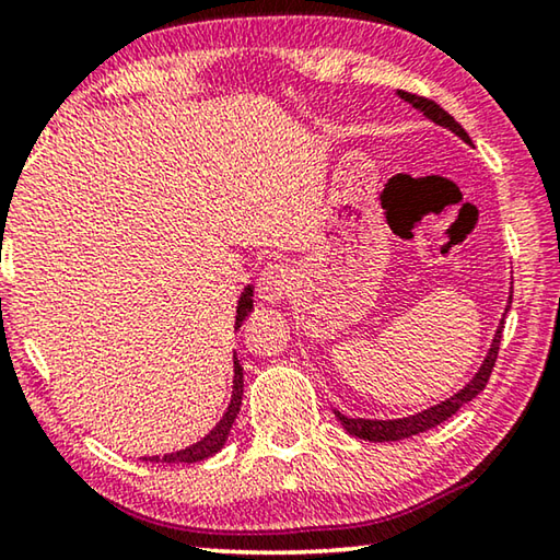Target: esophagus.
Returning a JSON list of instances; mask_svg holds the SVG:
<instances>
[{
    "label": "esophagus",
    "mask_w": 560,
    "mask_h": 560,
    "mask_svg": "<svg viewBox=\"0 0 560 560\" xmlns=\"http://www.w3.org/2000/svg\"><path fill=\"white\" fill-rule=\"evenodd\" d=\"M293 283V271L283 264H269L267 269L259 273L257 279V293L264 303H279L289 296Z\"/></svg>",
    "instance_id": "34e87169"
}]
</instances>
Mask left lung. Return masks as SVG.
<instances>
[{"label": "left lung", "instance_id": "obj_1", "mask_svg": "<svg viewBox=\"0 0 560 560\" xmlns=\"http://www.w3.org/2000/svg\"><path fill=\"white\" fill-rule=\"evenodd\" d=\"M397 98L410 103V106L415 110H420L424 118L432 120L434 126L440 128H447L450 132H454L459 140H464V143L471 145V138L467 136V130H464L457 120H454L447 110L440 108L438 103L434 101H428V98H420V96H412V93L407 91H395ZM511 293L509 291V301H506V308H504V316L509 314L511 308ZM504 316H501L499 320V328L494 338H491V346L487 350L485 360H481L479 371L474 373L471 381L462 387L459 393H454L452 397H447V400H442L438 405L428 407V410L422 412H415L410 417H397V420H368V417H348L343 412H336L338 422L343 424V430L348 434H353V438L358 440H368V442H397V440H407L412 438V434H420V432H428L432 428H438V424H442L444 420H450V417L459 410L462 405L471 402L474 397H477L481 390H485L487 383H489V375L491 371H494V363H497V355H499V343H501V330H504Z\"/></svg>", "mask_w": 560, "mask_h": 560}]
</instances>
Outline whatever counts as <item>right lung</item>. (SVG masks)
I'll return each instance as SVG.
<instances>
[{
	"label": "right lung",
	"instance_id": "add662e5",
	"mask_svg": "<svg viewBox=\"0 0 560 560\" xmlns=\"http://www.w3.org/2000/svg\"><path fill=\"white\" fill-rule=\"evenodd\" d=\"M254 311V287L252 283H246L244 291L240 293V301H236V316H234V334L242 328V324L246 320ZM232 365H234V375H232V397H230V405H226V410L222 415V420L214 424V428L205 434L202 440H197L195 444H189L185 450H177V452H170V454H155V457H140L145 462H165V464H195V462H202L207 457H212V454L220 452L224 447L226 438H230L232 432V424L236 420V415H240V407H242V395H244V371L240 365V360H236V353L232 358Z\"/></svg>",
	"mask_w": 560,
	"mask_h": 560
}]
</instances>
